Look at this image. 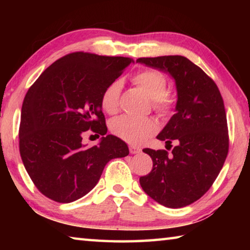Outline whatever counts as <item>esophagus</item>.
Wrapping results in <instances>:
<instances>
[{
  "label": "esophagus",
  "instance_id": "34e87169",
  "mask_svg": "<svg viewBox=\"0 0 250 250\" xmlns=\"http://www.w3.org/2000/svg\"><path fill=\"white\" fill-rule=\"evenodd\" d=\"M129 151L131 154H137V153H140L141 149L139 146H129Z\"/></svg>",
  "mask_w": 250,
  "mask_h": 250
}]
</instances>
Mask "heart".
I'll use <instances>...</instances> for the list:
<instances>
[{"label":"heart","instance_id":"obj_1","mask_svg":"<svg viewBox=\"0 0 250 250\" xmlns=\"http://www.w3.org/2000/svg\"><path fill=\"white\" fill-rule=\"evenodd\" d=\"M132 82L152 99V108L161 117H167L175 107L174 94L167 90L166 75L156 69H143L135 74ZM122 83L113 80L104 88L101 95V107L109 115H115L120 108ZM110 129L118 138L131 145H142L158 131V124L152 118L120 116L110 124Z\"/></svg>","mask_w":250,"mask_h":250}]
</instances>
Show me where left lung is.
<instances>
[{
	"instance_id": "obj_1",
	"label": "left lung",
	"mask_w": 250,
	"mask_h": 250,
	"mask_svg": "<svg viewBox=\"0 0 250 250\" xmlns=\"http://www.w3.org/2000/svg\"><path fill=\"white\" fill-rule=\"evenodd\" d=\"M138 62L170 74L177 90L176 113L158 135L166 150L143 149L153 161L140 185L159 204L180 208L208 191L221 172L229 149L225 107L208 75L183 56L142 57Z\"/></svg>"
}]
</instances>
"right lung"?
<instances>
[{
    "label": "right lung",
    "mask_w": 250,
    "mask_h": 250,
    "mask_svg": "<svg viewBox=\"0 0 250 250\" xmlns=\"http://www.w3.org/2000/svg\"><path fill=\"white\" fill-rule=\"evenodd\" d=\"M132 59L75 52L44 70L25 96L20 153L37 189L58 203L86 195L110 160L129 154L121 139L107 133L101 95ZM105 135L86 148L83 134Z\"/></svg>",
    "instance_id": "1"
}]
</instances>
